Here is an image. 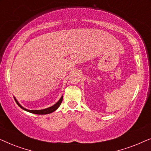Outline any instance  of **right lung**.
Wrapping results in <instances>:
<instances>
[{
  "label": "right lung",
  "instance_id": "add662e5",
  "mask_svg": "<svg viewBox=\"0 0 151 151\" xmlns=\"http://www.w3.org/2000/svg\"><path fill=\"white\" fill-rule=\"evenodd\" d=\"M63 97L62 96L61 98L60 99L59 101L56 103V104H55L54 105H53L52 106L49 107V108H47V109H42V110H28V109H27L25 108H24V107H22L21 105H20L19 103H18V101L16 100V99L14 98V100H15L16 102L17 103V104L22 109H23V110L26 111H28V112H29V113H34V114H38V115L49 114V113H51L52 112H53V111H55V110H57V109L58 108V107L60 106V105L61 104L62 101H63Z\"/></svg>",
  "mask_w": 151,
  "mask_h": 151
}]
</instances>
